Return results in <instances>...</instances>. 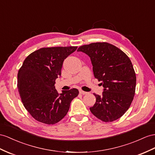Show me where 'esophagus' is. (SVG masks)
I'll return each instance as SVG.
<instances>
[{"label":"esophagus","mask_w":155,"mask_h":155,"mask_svg":"<svg viewBox=\"0 0 155 155\" xmlns=\"http://www.w3.org/2000/svg\"><path fill=\"white\" fill-rule=\"evenodd\" d=\"M79 93H80L81 94H82V95H85V94H88V92H84V91H82V90H80V91H79Z\"/></svg>","instance_id":"esophagus-1"}]
</instances>
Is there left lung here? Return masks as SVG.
<instances>
[{"label":"left lung","instance_id":"left-lung-1","mask_svg":"<svg viewBox=\"0 0 155 155\" xmlns=\"http://www.w3.org/2000/svg\"><path fill=\"white\" fill-rule=\"evenodd\" d=\"M77 51L90 58L94 77L104 87L102 96L94 94L96 101L90 111L105 122L117 120L129 109L136 91V76L130 58L107 42L83 45Z\"/></svg>","mask_w":155,"mask_h":155}]
</instances>
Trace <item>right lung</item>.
<instances>
[{"label":"right lung","mask_w":155,"mask_h":155,"mask_svg":"<svg viewBox=\"0 0 155 155\" xmlns=\"http://www.w3.org/2000/svg\"><path fill=\"white\" fill-rule=\"evenodd\" d=\"M77 46L42 48L27 56L18 73V89L27 111L35 120L54 124L66 115L78 95L73 88L59 94L55 88L64 59Z\"/></svg>","instance_id":"add662e5"}]
</instances>
